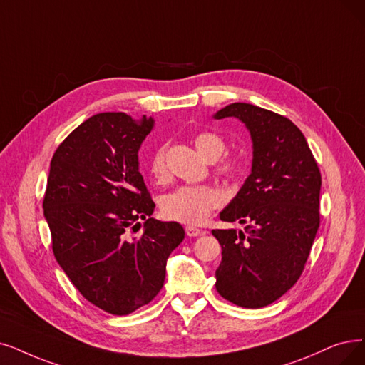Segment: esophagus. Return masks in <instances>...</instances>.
I'll return each mask as SVG.
<instances>
[{
	"label": "esophagus",
	"instance_id": "obj_1",
	"mask_svg": "<svg viewBox=\"0 0 365 365\" xmlns=\"http://www.w3.org/2000/svg\"><path fill=\"white\" fill-rule=\"evenodd\" d=\"M185 233H187V237H199V235H202L203 233V230L202 229H197V227H195V226H187L185 227Z\"/></svg>",
	"mask_w": 365,
	"mask_h": 365
}]
</instances>
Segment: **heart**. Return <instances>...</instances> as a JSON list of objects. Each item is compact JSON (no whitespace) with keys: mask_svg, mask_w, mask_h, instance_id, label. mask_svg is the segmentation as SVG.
Listing matches in <instances>:
<instances>
[{"mask_svg":"<svg viewBox=\"0 0 365 365\" xmlns=\"http://www.w3.org/2000/svg\"><path fill=\"white\" fill-rule=\"evenodd\" d=\"M195 145L199 153L207 160H215L226 151V142L215 133L202 132L196 135ZM241 162L238 158L226 157L217 165V172L225 175L238 173ZM148 170L151 177L163 182L168 178L166 166V147H157L148 162ZM222 195L214 187L207 184H187L175 188L162 200V211L169 220L181 222L187 225H196L205 220L212 210L220 207Z\"/></svg>","mask_w":365,"mask_h":365,"instance_id":"heart-1","label":"heart"}]
</instances>
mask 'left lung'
I'll return each mask as SVG.
<instances>
[{
	"label": "left lung",
	"instance_id": "8db88e82",
	"mask_svg": "<svg viewBox=\"0 0 365 365\" xmlns=\"http://www.w3.org/2000/svg\"><path fill=\"white\" fill-rule=\"evenodd\" d=\"M235 116L250 130L253 166L220 220L244 232L214 229L222 245L215 289L244 309H260L284 295L301 277L320 225V170L301 130L283 115L232 103L214 118Z\"/></svg>",
	"mask_w": 365,
	"mask_h": 365
}]
</instances>
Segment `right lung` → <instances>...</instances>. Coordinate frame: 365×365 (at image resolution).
<instances>
[{
    "instance_id": "1",
    "label": "right lung",
    "mask_w": 365,
    "mask_h": 365,
    "mask_svg": "<svg viewBox=\"0 0 365 365\" xmlns=\"http://www.w3.org/2000/svg\"><path fill=\"white\" fill-rule=\"evenodd\" d=\"M153 125L123 112L83 121L53 153L43 199L56 262L86 301L115 316L155 298L184 240L180 223L151 218L138 151ZM139 217L144 230L132 239Z\"/></svg>"
}]
</instances>
